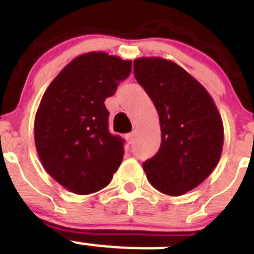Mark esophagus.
I'll return each mask as SVG.
<instances>
[{
	"mask_svg": "<svg viewBox=\"0 0 254 254\" xmlns=\"http://www.w3.org/2000/svg\"><path fill=\"white\" fill-rule=\"evenodd\" d=\"M135 137H136L135 132H129V133H127V135H126V140H127L129 144H132V142L135 141Z\"/></svg>",
	"mask_w": 254,
	"mask_h": 254,
	"instance_id": "34e87169",
	"label": "esophagus"
}]
</instances>
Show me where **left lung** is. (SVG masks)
<instances>
[{
    "label": "left lung",
    "instance_id": "left-lung-1",
    "mask_svg": "<svg viewBox=\"0 0 254 254\" xmlns=\"http://www.w3.org/2000/svg\"><path fill=\"white\" fill-rule=\"evenodd\" d=\"M136 80L157 109L161 146L142 163L153 187L182 196L204 182L218 165L223 123L214 100L183 67L161 57L133 61Z\"/></svg>",
    "mask_w": 254,
    "mask_h": 254
}]
</instances>
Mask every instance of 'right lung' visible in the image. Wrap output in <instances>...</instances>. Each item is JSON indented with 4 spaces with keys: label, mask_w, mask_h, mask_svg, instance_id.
<instances>
[{
    "label": "right lung",
    "mask_w": 254,
    "mask_h": 254,
    "mask_svg": "<svg viewBox=\"0 0 254 254\" xmlns=\"http://www.w3.org/2000/svg\"><path fill=\"white\" fill-rule=\"evenodd\" d=\"M131 61L105 52L81 54L54 77L35 117L44 169L77 194L106 187L123 160V139L109 132L105 100L131 72Z\"/></svg>",
    "instance_id": "right-lung-1"
}]
</instances>
